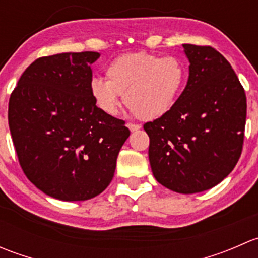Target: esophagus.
Segmentation results:
<instances>
[{"mask_svg":"<svg viewBox=\"0 0 258 258\" xmlns=\"http://www.w3.org/2000/svg\"><path fill=\"white\" fill-rule=\"evenodd\" d=\"M127 127H128L130 128V131H139L140 128H141V126H140V124H136V123H132V122H128V123H127Z\"/></svg>","mask_w":258,"mask_h":258,"instance_id":"esophagus-1","label":"esophagus"}]
</instances>
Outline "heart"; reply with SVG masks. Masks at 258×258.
I'll list each match as a JSON object with an SVG mask.
<instances>
[{
    "mask_svg": "<svg viewBox=\"0 0 258 258\" xmlns=\"http://www.w3.org/2000/svg\"><path fill=\"white\" fill-rule=\"evenodd\" d=\"M106 80L95 77L90 92L98 110L108 116L118 112L119 98L140 118L162 117L181 96L187 80L183 62L176 57H160L134 52L117 57L105 70Z\"/></svg>",
    "mask_w": 258,
    "mask_h": 258,
    "instance_id": "obj_1",
    "label": "heart"
}]
</instances>
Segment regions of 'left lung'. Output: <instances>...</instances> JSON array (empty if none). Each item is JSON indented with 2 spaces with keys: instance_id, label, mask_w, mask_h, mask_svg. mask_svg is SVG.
Returning <instances> with one entry per match:
<instances>
[{
  "instance_id": "obj_1",
  "label": "left lung",
  "mask_w": 258,
  "mask_h": 258,
  "mask_svg": "<svg viewBox=\"0 0 258 258\" xmlns=\"http://www.w3.org/2000/svg\"><path fill=\"white\" fill-rule=\"evenodd\" d=\"M189 61L186 88L176 105L144 124L155 178L178 194L220 183L242 153L246 93L230 62L211 46L183 45Z\"/></svg>"
}]
</instances>
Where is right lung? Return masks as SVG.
<instances>
[{"label": "right lung", "mask_w": 258, "mask_h": 258, "mask_svg": "<svg viewBox=\"0 0 258 258\" xmlns=\"http://www.w3.org/2000/svg\"><path fill=\"white\" fill-rule=\"evenodd\" d=\"M98 52H67L30 64L9 102L18 162L38 189L62 201H85L111 183L130 136L124 121L98 110L90 92Z\"/></svg>", "instance_id": "add662e5"}]
</instances>
